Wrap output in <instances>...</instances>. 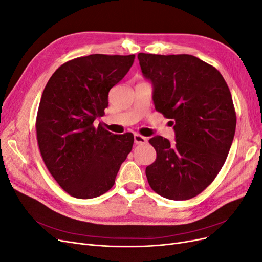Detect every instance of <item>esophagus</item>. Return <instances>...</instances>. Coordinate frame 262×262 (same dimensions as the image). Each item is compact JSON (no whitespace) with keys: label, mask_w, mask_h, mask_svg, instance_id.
Returning <instances> with one entry per match:
<instances>
[{"label":"esophagus","mask_w":262,"mask_h":262,"mask_svg":"<svg viewBox=\"0 0 262 262\" xmlns=\"http://www.w3.org/2000/svg\"><path fill=\"white\" fill-rule=\"evenodd\" d=\"M147 142V139L140 136V134H134V143L136 144H145Z\"/></svg>","instance_id":"esophagus-1"}]
</instances>
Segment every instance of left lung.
<instances>
[{"label":"left lung","mask_w":262,"mask_h":262,"mask_svg":"<svg viewBox=\"0 0 262 262\" xmlns=\"http://www.w3.org/2000/svg\"><path fill=\"white\" fill-rule=\"evenodd\" d=\"M142 74L153 86L157 112L171 119L175 141L155 136L156 161L146 167L148 184L169 200H188L216 177L231 149L236 114L219 71L190 54L139 53Z\"/></svg>","instance_id":"8db88e82"}]
</instances>
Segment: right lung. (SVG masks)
I'll list each match as a JSON object with an SVG mask.
<instances>
[{
	"instance_id": "obj_1",
	"label": "right lung",
	"mask_w": 262,
	"mask_h": 262,
	"mask_svg": "<svg viewBox=\"0 0 262 262\" xmlns=\"http://www.w3.org/2000/svg\"><path fill=\"white\" fill-rule=\"evenodd\" d=\"M134 54H91L62 64L47 83L36 129L42 160L60 187L92 199L115 184L131 152L132 133L114 134L93 123L104 116L108 93L133 64Z\"/></svg>"
}]
</instances>
